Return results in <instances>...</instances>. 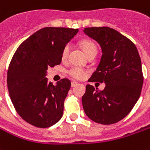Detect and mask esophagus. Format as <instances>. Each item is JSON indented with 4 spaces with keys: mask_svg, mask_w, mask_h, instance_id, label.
<instances>
[{
    "mask_svg": "<svg viewBox=\"0 0 150 150\" xmlns=\"http://www.w3.org/2000/svg\"><path fill=\"white\" fill-rule=\"evenodd\" d=\"M77 84H78L77 82H75V81H72V82H71V87H75V86H76Z\"/></svg>",
    "mask_w": 150,
    "mask_h": 150,
    "instance_id": "34e87169",
    "label": "esophagus"
}]
</instances>
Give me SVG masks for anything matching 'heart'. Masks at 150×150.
<instances>
[{
  "mask_svg": "<svg viewBox=\"0 0 150 150\" xmlns=\"http://www.w3.org/2000/svg\"><path fill=\"white\" fill-rule=\"evenodd\" d=\"M81 46H82V47H83V51L86 53V55H88L92 52H97L96 45L94 44V42H93L92 41H83L81 42ZM69 50H70V46L68 44L64 47V48L62 49V59H66L67 57ZM68 73H69V75H71L72 77H74L75 79H83V77H85V75H86V71L79 67H72L69 70Z\"/></svg>",
  "mask_w": 150,
  "mask_h": 150,
  "instance_id": "1",
  "label": "heart"
}]
</instances>
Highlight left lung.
Returning a JSON list of instances; mask_svg holds the SVG:
<instances>
[{
	"mask_svg": "<svg viewBox=\"0 0 150 150\" xmlns=\"http://www.w3.org/2000/svg\"><path fill=\"white\" fill-rule=\"evenodd\" d=\"M83 33L102 49L100 62L88 80L106 84L103 91L86 85L83 111L97 123L113 124L126 117L140 96L144 78L139 52L129 38L113 28H84Z\"/></svg>",
	"mask_w": 150,
	"mask_h": 150,
	"instance_id": "1",
	"label": "left lung"
}]
</instances>
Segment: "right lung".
Here are the masks:
<instances>
[{"label":"right lung","instance_id":"obj_1","mask_svg":"<svg viewBox=\"0 0 150 150\" xmlns=\"http://www.w3.org/2000/svg\"><path fill=\"white\" fill-rule=\"evenodd\" d=\"M78 31L41 28L20 44L11 60L7 72L11 102L19 116L33 126L47 128L62 117L71 81L62 79L54 85L46 76L48 67L61 64L62 49Z\"/></svg>","mask_w":150,"mask_h":150}]
</instances>
